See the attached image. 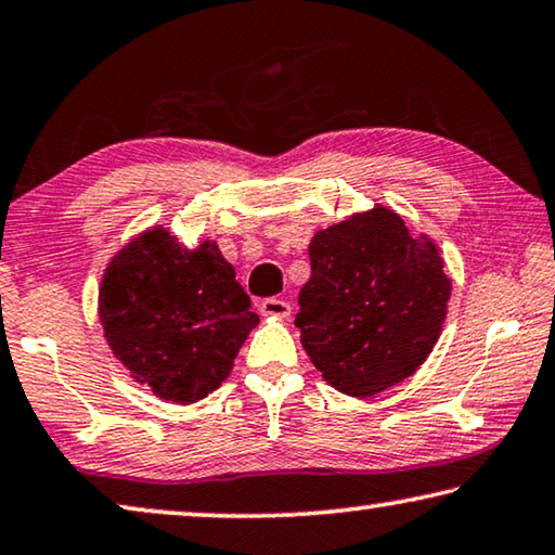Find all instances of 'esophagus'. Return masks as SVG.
Here are the masks:
<instances>
[{"instance_id": "1", "label": "esophagus", "mask_w": 555, "mask_h": 555, "mask_svg": "<svg viewBox=\"0 0 555 555\" xmlns=\"http://www.w3.org/2000/svg\"><path fill=\"white\" fill-rule=\"evenodd\" d=\"M289 310H293V307H289L287 300H280V297H266V300L260 302V312L266 314V318H287Z\"/></svg>"}]
</instances>
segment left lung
Returning a JSON list of instances; mask_svg holds the SVG:
<instances>
[{
	"mask_svg": "<svg viewBox=\"0 0 555 555\" xmlns=\"http://www.w3.org/2000/svg\"><path fill=\"white\" fill-rule=\"evenodd\" d=\"M310 266L295 325L325 382L364 399L412 377L437 345L451 295L437 245L374 206L314 233Z\"/></svg>",
	"mask_w": 555,
	"mask_h": 555,
	"instance_id": "left-lung-1",
	"label": "left lung"
}]
</instances>
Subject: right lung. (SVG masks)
I'll use <instances>...</instances> for the list:
<instances>
[{
	"mask_svg": "<svg viewBox=\"0 0 555 555\" xmlns=\"http://www.w3.org/2000/svg\"><path fill=\"white\" fill-rule=\"evenodd\" d=\"M99 318L131 377L176 404L218 389L260 322L216 243L191 250L164 228L114 255L101 280Z\"/></svg>",
	"mask_w": 555,
	"mask_h": 555,
	"instance_id": "add662e5",
	"label": "right lung"
}]
</instances>
